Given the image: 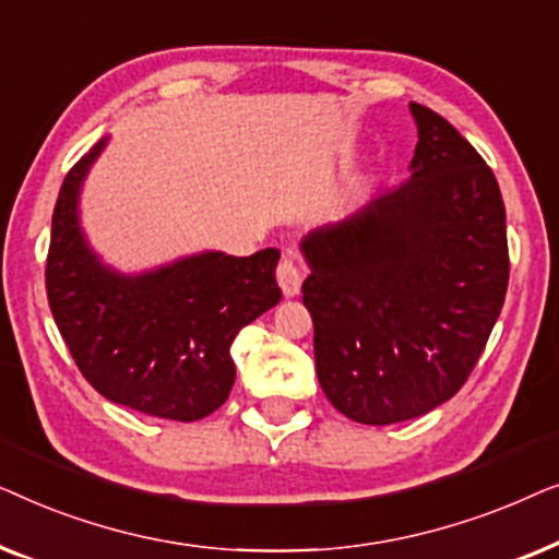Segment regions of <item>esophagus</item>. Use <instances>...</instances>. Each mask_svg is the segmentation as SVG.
<instances>
[{"label":"esophagus","mask_w":559,"mask_h":559,"mask_svg":"<svg viewBox=\"0 0 559 559\" xmlns=\"http://www.w3.org/2000/svg\"><path fill=\"white\" fill-rule=\"evenodd\" d=\"M277 282H280L282 293H285V297H295L297 293H300L302 274H300V270H297V264L289 257L280 259V264H277Z\"/></svg>","instance_id":"esophagus-1"}]
</instances>
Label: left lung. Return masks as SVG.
I'll list each match as a JSON object with an SVG mask.
<instances>
[{
  "mask_svg": "<svg viewBox=\"0 0 559 559\" xmlns=\"http://www.w3.org/2000/svg\"><path fill=\"white\" fill-rule=\"evenodd\" d=\"M409 109L415 175L302 241L318 381L361 425L404 423L455 396L509 287L491 167L438 111Z\"/></svg>",
  "mask_w": 559,
  "mask_h": 559,
  "instance_id": "obj_1",
  "label": "left lung"
}]
</instances>
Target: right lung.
Instances as JSON below:
<instances>
[{
  "label": "right lung",
  "instance_id": "right-lung-1",
  "mask_svg": "<svg viewBox=\"0 0 559 559\" xmlns=\"http://www.w3.org/2000/svg\"><path fill=\"white\" fill-rule=\"evenodd\" d=\"M91 147L60 186L45 289L75 366L98 394L144 415L193 423L216 412L234 386L231 343L280 302V251L251 257L209 251L165 270L121 277L98 264L75 221Z\"/></svg>",
  "mask_w": 559,
  "mask_h": 559
}]
</instances>
